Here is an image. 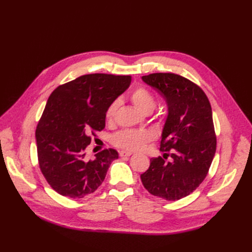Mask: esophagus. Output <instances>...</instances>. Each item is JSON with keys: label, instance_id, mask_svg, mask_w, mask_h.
<instances>
[{"label": "esophagus", "instance_id": "esophagus-1", "mask_svg": "<svg viewBox=\"0 0 252 252\" xmlns=\"http://www.w3.org/2000/svg\"><path fill=\"white\" fill-rule=\"evenodd\" d=\"M132 155L131 151H127V150H122L120 151V156L121 157H130Z\"/></svg>", "mask_w": 252, "mask_h": 252}]
</instances>
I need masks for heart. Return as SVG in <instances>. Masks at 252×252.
<instances>
[{"mask_svg": "<svg viewBox=\"0 0 252 252\" xmlns=\"http://www.w3.org/2000/svg\"><path fill=\"white\" fill-rule=\"evenodd\" d=\"M130 98L135 107L143 112L152 111L157 105V100L149 89L144 86H139L132 90ZM119 101L114 100L105 111V119L107 122H111L116 116L119 107ZM152 134L146 130H133V129H125L112 136V142L118 147L127 150H139L149 140H151Z\"/></svg>", "mask_w": 252, "mask_h": 252, "instance_id": "b5f03b06", "label": "heart"}]
</instances>
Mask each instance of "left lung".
<instances>
[{"instance_id":"left-lung-1","label":"left lung","mask_w":252,"mask_h":252,"mask_svg":"<svg viewBox=\"0 0 252 252\" xmlns=\"http://www.w3.org/2000/svg\"><path fill=\"white\" fill-rule=\"evenodd\" d=\"M142 80L164 96L168 114L159 148L164 155L150 158L141 180L152 195L177 201L200 186L215 157L217 138L211 106L196 84L179 74L151 73Z\"/></svg>"}]
</instances>
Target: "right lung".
<instances>
[{"label":"right lung","mask_w":252,"mask_h":252,"mask_svg":"<svg viewBox=\"0 0 252 252\" xmlns=\"http://www.w3.org/2000/svg\"><path fill=\"white\" fill-rule=\"evenodd\" d=\"M130 75L93 73L60 85L48 97L36 126L40 169L53 190L81 199L100 186L117 150L104 149L86 159L90 135L105 128L108 105L124 93Z\"/></svg>","instance_id":"add662e5"}]
</instances>
